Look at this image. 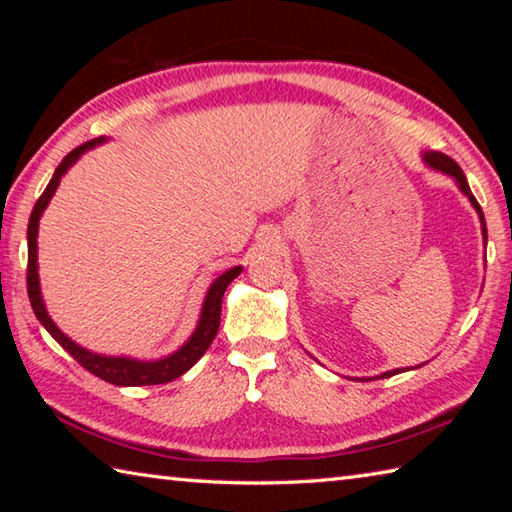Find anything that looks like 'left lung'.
<instances>
[{"label":"left lung","instance_id":"1","mask_svg":"<svg viewBox=\"0 0 512 512\" xmlns=\"http://www.w3.org/2000/svg\"><path fill=\"white\" fill-rule=\"evenodd\" d=\"M422 162L427 164L429 169L438 171V173H445V176L452 178L454 183H456V187L461 189V192L467 196V201L472 203V207L476 210V214H479V221H481V235H483V246H488V230H485V219H483L481 205L476 203V198L472 196V192H470V185H467V178H465L463 169L458 167V164H456L452 158H447V155L438 153V151H424V153H422ZM422 366H424V363H422ZM397 372H402V370H400V368H397V370H386V372H381V375H377V379L393 377V375H397Z\"/></svg>","mask_w":512,"mask_h":512}]
</instances>
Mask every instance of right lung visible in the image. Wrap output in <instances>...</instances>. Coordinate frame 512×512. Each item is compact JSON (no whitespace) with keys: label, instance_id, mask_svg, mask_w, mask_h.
Returning <instances> with one entry per match:
<instances>
[{"label":"right lung","instance_id":"add662e5","mask_svg":"<svg viewBox=\"0 0 512 512\" xmlns=\"http://www.w3.org/2000/svg\"><path fill=\"white\" fill-rule=\"evenodd\" d=\"M106 142V137H97V140L81 144L79 149H74L72 153H67L63 162L58 164L54 176H51L49 185L42 196L38 198L36 207H33L31 219H29V228H27V244H29V266H27V289H29V300L33 307V314L42 323V327L54 336V339L63 345V348L72 354V357L81 363L85 370H90L92 375H97L99 379L108 381V384L115 386H153V384H167V381L178 379L180 375L194 366V363L203 357L210 348V343L214 341L216 332H219V323H221V300L223 293L228 289V284L235 280V277L241 273V266H232L228 271L221 273L216 280L210 284V289L205 293V300L201 305V316H198L196 329L192 336L180 345L176 352L167 354L162 359H153V361H142V359H133V357H108V354H97L88 348H83L76 341L69 339L65 332H60V327L51 320L49 311L45 307V300H42V291H40V275H38V228H40V219L42 212L47 210V205L51 198H54L56 189L60 185V178L74 167L76 162L81 160L83 153L92 151L94 146H99Z\"/></svg>","mask_w":512,"mask_h":512}]
</instances>
